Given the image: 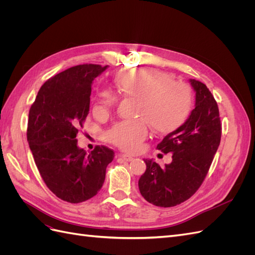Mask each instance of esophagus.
<instances>
[{
  "label": "esophagus",
  "mask_w": 255,
  "mask_h": 255,
  "mask_svg": "<svg viewBox=\"0 0 255 255\" xmlns=\"http://www.w3.org/2000/svg\"><path fill=\"white\" fill-rule=\"evenodd\" d=\"M119 156H120L122 159H125V160H127V161H132V160L134 159L133 156L128 155V154H119Z\"/></svg>",
  "instance_id": "1"
}]
</instances>
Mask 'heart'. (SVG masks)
Returning a JSON list of instances; mask_svg holds the SVG:
<instances>
[{"label": "heart", "mask_w": 255, "mask_h": 255, "mask_svg": "<svg viewBox=\"0 0 255 255\" xmlns=\"http://www.w3.org/2000/svg\"><path fill=\"white\" fill-rule=\"evenodd\" d=\"M115 82L123 95L138 99L137 116L142 118L116 123L107 130V139L122 150L134 152L139 149L149 135L146 122L155 132L167 134L179 128L191 112L194 99L190 87L172 81L170 74L157 69H123L116 74ZM117 102V95L103 90L96 110L107 113Z\"/></svg>", "instance_id": "obj_1"}]
</instances>
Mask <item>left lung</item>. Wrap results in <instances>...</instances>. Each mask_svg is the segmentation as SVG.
<instances>
[{"instance_id":"left-lung-1","label":"left lung","mask_w":255,"mask_h":255,"mask_svg":"<svg viewBox=\"0 0 255 255\" xmlns=\"http://www.w3.org/2000/svg\"><path fill=\"white\" fill-rule=\"evenodd\" d=\"M196 92L195 109L183 125L169 133L156 148L171 152L172 161L160 167L143 159L144 173L138 181L141 196L153 205L171 207L188 200L201 186L221 138L219 110L205 85L189 80Z\"/></svg>"}]
</instances>
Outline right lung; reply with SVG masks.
Instances as JSON below:
<instances>
[{"label":"right lung","instance_id":"1","mask_svg":"<svg viewBox=\"0 0 255 255\" xmlns=\"http://www.w3.org/2000/svg\"><path fill=\"white\" fill-rule=\"evenodd\" d=\"M109 66L79 65L45 82L30 106L27 141L48 188L64 201L81 203L102 188L115 153L97 145L87 153L78 135L89 113L91 85Z\"/></svg>","mask_w":255,"mask_h":255}]
</instances>
